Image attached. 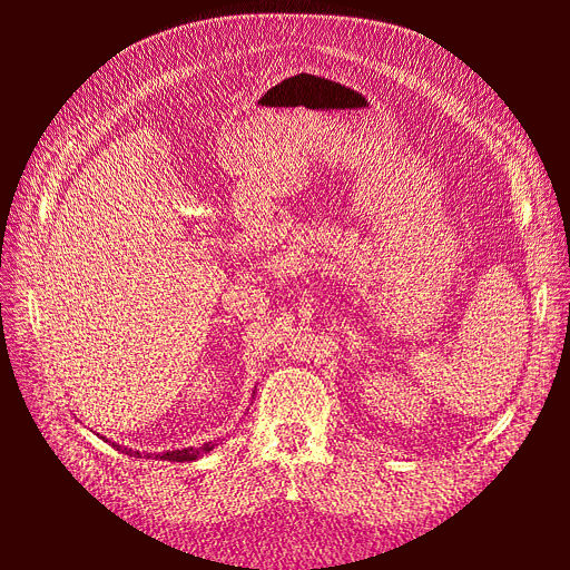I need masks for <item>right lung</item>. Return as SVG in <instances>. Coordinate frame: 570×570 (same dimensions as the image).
Instances as JSON below:
<instances>
[{
    "label": "right lung",
    "instance_id": "right-lung-1",
    "mask_svg": "<svg viewBox=\"0 0 570 570\" xmlns=\"http://www.w3.org/2000/svg\"><path fill=\"white\" fill-rule=\"evenodd\" d=\"M118 452H126V454H135L137 459H142V454L140 452H132V450H124V446H118V444H114ZM214 450V442H206V444H202V446H187V450H176V452H166V454H154V456H159V459H164V461H195V459H199L202 454H206V452H212Z\"/></svg>",
    "mask_w": 570,
    "mask_h": 570
}]
</instances>
